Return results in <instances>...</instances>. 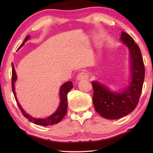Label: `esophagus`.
<instances>
[{
    "label": "esophagus",
    "mask_w": 153,
    "mask_h": 153,
    "mask_svg": "<svg viewBox=\"0 0 153 153\" xmlns=\"http://www.w3.org/2000/svg\"><path fill=\"white\" fill-rule=\"evenodd\" d=\"M77 78L78 80H83V79H85L89 78V74H87L85 71H82V72L79 73V74L77 75Z\"/></svg>",
    "instance_id": "1"
}]
</instances>
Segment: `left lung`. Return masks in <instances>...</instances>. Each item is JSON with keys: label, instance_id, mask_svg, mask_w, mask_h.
Returning <instances> with one entry per match:
<instances>
[{"label": "left lung", "instance_id": "8db88e82", "mask_svg": "<svg viewBox=\"0 0 153 153\" xmlns=\"http://www.w3.org/2000/svg\"><path fill=\"white\" fill-rule=\"evenodd\" d=\"M121 40L130 52L131 83L123 92L116 93L110 92L98 82H92L94 107L100 116L106 119H119L131 113L137 105L143 85L145 66L140 48L126 32H122Z\"/></svg>", "mask_w": 153, "mask_h": 153}]
</instances>
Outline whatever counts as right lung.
Wrapping results in <instances>:
<instances>
[{"label": "right lung", "mask_w": 153, "mask_h": 153, "mask_svg": "<svg viewBox=\"0 0 153 153\" xmlns=\"http://www.w3.org/2000/svg\"><path fill=\"white\" fill-rule=\"evenodd\" d=\"M30 38L29 35L26 37V38L25 39L24 41L23 42L22 45L19 46L18 48H20L23 45H24L25 42L28 39ZM12 91L14 93V95L15 97V99L16 100V102H17V105L19 107V108L20 109L22 113L23 114L25 118H26L29 121H30L31 122L34 123L35 124L37 125H41V126H51V125H54L56 124V123H58V122H60L63 119L65 115L67 113V107H68V101H67V95L68 92L73 88V85H72V82H67L63 84L61 86V88L60 90V103L59 107L57 109V110L53 114H52L51 116H48V118H35L31 117L29 114L25 112L23 108L21 107V106L19 105V104L17 98H16V93H15V87H14V83L16 82V80L17 79V76H16L15 69H14V64L12 63Z\"/></svg>", "instance_id": "obj_1"}]
</instances>
